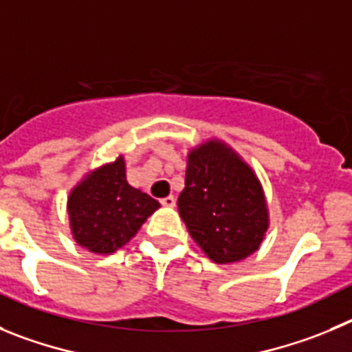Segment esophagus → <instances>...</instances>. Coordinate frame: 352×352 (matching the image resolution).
Masks as SVG:
<instances>
[{
	"mask_svg": "<svg viewBox=\"0 0 352 352\" xmlns=\"http://www.w3.org/2000/svg\"><path fill=\"white\" fill-rule=\"evenodd\" d=\"M175 196H166V198H163L161 199V205H164V207H175Z\"/></svg>",
	"mask_w": 352,
	"mask_h": 352,
	"instance_id": "34e87169",
	"label": "esophagus"
}]
</instances>
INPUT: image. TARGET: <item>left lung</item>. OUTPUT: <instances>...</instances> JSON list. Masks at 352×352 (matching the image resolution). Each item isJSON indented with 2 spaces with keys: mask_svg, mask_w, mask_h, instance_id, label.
I'll return each instance as SVG.
<instances>
[{
  "mask_svg": "<svg viewBox=\"0 0 352 352\" xmlns=\"http://www.w3.org/2000/svg\"><path fill=\"white\" fill-rule=\"evenodd\" d=\"M177 204L191 239L217 265L254 254L270 226L258 175L219 138L189 148L186 186Z\"/></svg>",
  "mask_w": 352,
  "mask_h": 352,
  "instance_id": "left-lung-1",
  "label": "left lung"
}]
</instances>
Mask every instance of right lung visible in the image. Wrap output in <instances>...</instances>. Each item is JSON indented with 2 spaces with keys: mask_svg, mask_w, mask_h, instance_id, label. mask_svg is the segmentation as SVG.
<instances>
[{
  "mask_svg": "<svg viewBox=\"0 0 352 352\" xmlns=\"http://www.w3.org/2000/svg\"><path fill=\"white\" fill-rule=\"evenodd\" d=\"M160 201L129 186L122 154L89 170L68 195L66 210L75 242L94 254L119 251L137 235Z\"/></svg>",
  "mask_w": 352,
  "mask_h": 352,
  "instance_id": "1",
  "label": "right lung"
}]
</instances>
